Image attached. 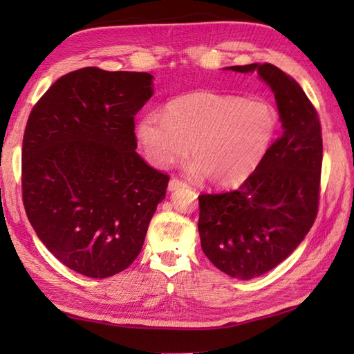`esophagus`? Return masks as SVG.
<instances>
[{"instance_id": "obj_1", "label": "esophagus", "mask_w": 354, "mask_h": 354, "mask_svg": "<svg viewBox=\"0 0 354 354\" xmlns=\"http://www.w3.org/2000/svg\"><path fill=\"white\" fill-rule=\"evenodd\" d=\"M183 187H185V184H184L183 181H179V179L173 178V179H170V181H169L167 190H169V192H176V190H179V189H183Z\"/></svg>"}]
</instances>
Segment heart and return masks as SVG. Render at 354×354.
I'll list each match as a JSON object with an SVG mask.
<instances>
[{
  "mask_svg": "<svg viewBox=\"0 0 354 354\" xmlns=\"http://www.w3.org/2000/svg\"><path fill=\"white\" fill-rule=\"evenodd\" d=\"M277 131L278 112L270 103L208 91L178 97L164 114L149 112L135 126L150 164L169 167L190 146V175L208 176L219 187L246 181L266 158Z\"/></svg>",
  "mask_w": 354,
  "mask_h": 354,
  "instance_id": "obj_1",
  "label": "heart"
}]
</instances>
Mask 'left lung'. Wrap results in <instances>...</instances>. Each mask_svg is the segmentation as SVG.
<instances>
[{
  "label": "left lung",
  "instance_id": "8db88e82",
  "mask_svg": "<svg viewBox=\"0 0 354 354\" xmlns=\"http://www.w3.org/2000/svg\"><path fill=\"white\" fill-rule=\"evenodd\" d=\"M257 73L274 93L281 137L240 189L199 196L202 251L222 272L251 280L303 242L318 212L322 137L318 114L295 80L270 64L227 66Z\"/></svg>",
  "mask_w": 354,
  "mask_h": 354
}]
</instances>
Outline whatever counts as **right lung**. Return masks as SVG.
<instances>
[{
    "label": "right lung",
    "instance_id": "right-lung-1",
    "mask_svg": "<svg viewBox=\"0 0 354 354\" xmlns=\"http://www.w3.org/2000/svg\"><path fill=\"white\" fill-rule=\"evenodd\" d=\"M153 95L149 73L94 66L56 80L22 141V199L45 248L85 277L138 257L169 176L135 152L133 117Z\"/></svg>",
    "mask_w": 354,
    "mask_h": 354
}]
</instances>
